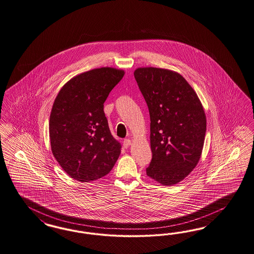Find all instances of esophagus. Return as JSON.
Listing matches in <instances>:
<instances>
[{
    "mask_svg": "<svg viewBox=\"0 0 254 254\" xmlns=\"http://www.w3.org/2000/svg\"><path fill=\"white\" fill-rule=\"evenodd\" d=\"M123 144L127 148V147H128L131 144V140H129V139H125L124 141H123Z\"/></svg>",
    "mask_w": 254,
    "mask_h": 254,
    "instance_id": "34e87169",
    "label": "esophagus"
}]
</instances>
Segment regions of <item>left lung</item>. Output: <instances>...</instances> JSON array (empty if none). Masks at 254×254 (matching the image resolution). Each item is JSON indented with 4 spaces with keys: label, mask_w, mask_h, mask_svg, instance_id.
Here are the masks:
<instances>
[{
    "label": "left lung",
    "mask_w": 254,
    "mask_h": 254,
    "mask_svg": "<svg viewBox=\"0 0 254 254\" xmlns=\"http://www.w3.org/2000/svg\"><path fill=\"white\" fill-rule=\"evenodd\" d=\"M134 77L150 114L152 160L146 175L172 186L182 181L201 158L206 118L201 101L178 73L140 67Z\"/></svg>",
    "instance_id": "left-lung-1"
}]
</instances>
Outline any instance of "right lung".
Listing matches in <instances>:
<instances>
[{
  "label": "right lung",
  "instance_id": "right-lung-1",
  "mask_svg": "<svg viewBox=\"0 0 254 254\" xmlns=\"http://www.w3.org/2000/svg\"><path fill=\"white\" fill-rule=\"evenodd\" d=\"M125 72L101 67L67 81L56 96L50 117L53 156L63 170L80 182L108 175L121 153L104 114L110 92Z\"/></svg>",
  "mask_w": 254,
  "mask_h": 254
}]
</instances>
